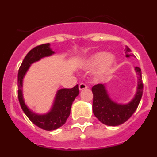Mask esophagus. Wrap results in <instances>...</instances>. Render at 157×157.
<instances>
[{
  "label": "esophagus",
  "instance_id": "esophagus-1",
  "mask_svg": "<svg viewBox=\"0 0 157 157\" xmlns=\"http://www.w3.org/2000/svg\"><path fill=\"white\" fill-rule=\"evenodd\" d=\"M79 90H86V89H87V86L86 85V84H84V83H81L79 85Z\"/></svg>",
  "mask_w": 157,
  "mask_h": 157
}]
</instances>
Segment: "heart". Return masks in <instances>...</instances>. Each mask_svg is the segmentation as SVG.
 I'll return each mask as SVG.
<instances>
[{"instance_id": "heart-1", "label": "heart", "mask_w": 157, "mask_h": 157, "mask_svg": "<svg viewBox=\"0 0 157 157\" xmlns=\"http://www.w3.org/2000/svg\"><path fill=\"white\" fill-rule=\"evenodd\" d=\"M116 63V58L112 54L106 52H97L86 58L82 62L85 68L98 67L97 73L99 75H106L112 71Z\"/></svg>"}]
</instances>
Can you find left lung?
Returning a JSON list of instances; mask_svg holds the SVG:
<instances>
[{
  "label": "left lung",
  "mask_w": 157,
  "mask_h": 157,
  "mask_svg": "<svg viewBox=\"0 0 157 157\" xmlns=\"http://www.w3.org/2000/svg\"><path fill=\"white\" fill-rule=\"evenodd\" d=\"M125 52L127 57L134 56L127 46ZM134 70L138 75V87L134 98L127 104H119L112 101L106 90V84H98L93 86V112L99 121L105 125L110 127L121 125L130 119L138 108L143 93V83L141 69L135 67Z\"/></svg>",
  "instance_id": "8db88e82"
}]
</instances>
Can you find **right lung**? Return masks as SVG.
I'll return each mask as SVG.
<instances>
[{"label":"right lung","instance_id":"obj_1","mask_svg":"<svg viewBox=\"0 0 157 157\" xmlns=\"http://www.w3.org/2000/svg\"><path fill=\"white\" fill-rule=\"evenodd\" d=\"M55 53L50 48V44L38 45L30 51L25 56L18 72V98L22 109L34 125L45 130H56L66 123L71 113V108L75 98L79 94L78 86L71 89H60L56 92L52 106L45 114H37L25 104L23 95V81L30 65L41 59Z\"/></svg>","mask_w":157,"mask_h":157}]
</instances>
